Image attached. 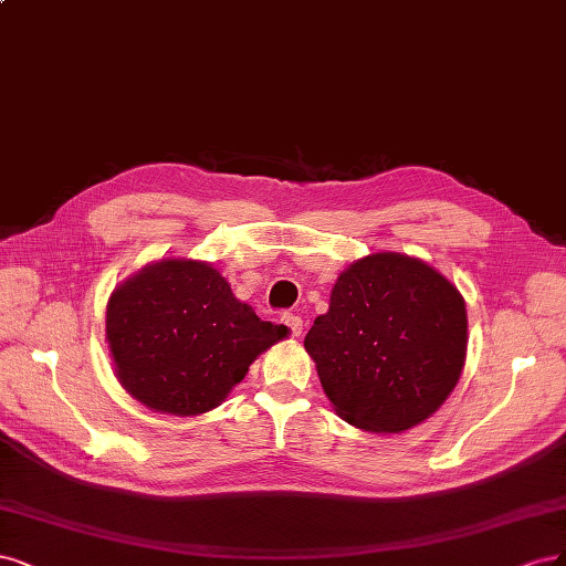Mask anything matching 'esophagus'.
Here are the masks:
<instances>
[{
	"mask_svg": "<svg viewBox=\"0 0 566 566\" xmlns=\"http://www.w3.org/2000/svg\"><path fill=\"white\" fill-rule=\"evenodd\" d=\"M282 322L289 326V334L291 336H301L303 334V319L298 315H291L289 313V315L282 317Z\"/></svg>",
	"mask_w": 566,
	"mask_h": 566,
	"instance_id": "1",
	"label": "esophagus"
}]
</instances>
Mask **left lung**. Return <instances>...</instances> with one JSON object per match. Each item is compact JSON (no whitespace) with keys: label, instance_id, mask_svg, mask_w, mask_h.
Returning a JSON list of instances; mask_svg holds the SVG:
<instances>
[{"label":"left lung","instance_id":"obj_1","mask_svg":"<svg viewBox=\"0 0 566 566\" xmlns=\"http://www.w3.org/2000/svg\"><path fill=\"white\" fill-rule=\"evenodd\" d=\"M463 296L405 253H371L343 270L329 313L305 350L336 413L355 428L402 432L444 405L465 364Z\"/></svg>","mask_w":566,"mask_h":566}]
</instances>
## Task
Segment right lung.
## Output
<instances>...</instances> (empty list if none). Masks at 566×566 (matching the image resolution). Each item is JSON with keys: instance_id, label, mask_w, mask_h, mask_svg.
<instances>
[{"instance_id": "obj_1", "label": "right lung", "mask_w": 566, "mask_h": 566, "mask_svg": "<svg viewBox=\"0 0 566 566\" xmlns=\"http://www.w3.org/2000/svg\"><path fill=\"white\" fill-rule=\"evenodd\" d=\"M237 301L202 261L161 259L122 282L105 313V340L122 388L153 411L197 416L216 409L251 361L286 338Z\"/></svg>"}]
</instances>
